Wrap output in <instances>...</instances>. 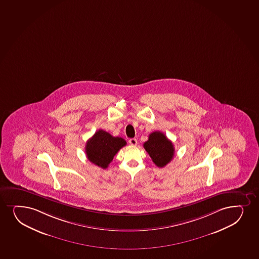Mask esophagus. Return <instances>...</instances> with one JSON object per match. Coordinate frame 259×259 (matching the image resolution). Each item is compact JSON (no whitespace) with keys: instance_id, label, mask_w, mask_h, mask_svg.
I'll list each match as a JSON object with an SVG mask.
<instances>
[{"instance_id":"obj_1","label":"esophagus","mask_w":259,"mask_h":259,"mask_svg":"<svg viewBox=\"0 0 259 259\" xmlns=\"http://www.w3.org/2000/svg\"><path fill=\"white\" fill-rule=\"evenodd\" d=\"M128 142H129V144L132 145V146H136V145H137V140H136V139H134H134H130Z\"/></svg>"}]
</instances>
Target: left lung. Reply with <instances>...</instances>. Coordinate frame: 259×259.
Returning <instances> with one entry per match:
<instances>
[{"label": "left lung", "mask_w": 259, "mask_h": 259, "mask_svg": "<svg viewBox=\"0 0 259 259\" xmlns=\"http://www.w3.org/2000/svg\"><path fill=\"white\" fill-rule=\"evenodd\" d=\"M144 148L158 167H164L174 158V146L163 133L155 131L150 134Z\"/></svg>", "instance_id": "1"}]
</instances>
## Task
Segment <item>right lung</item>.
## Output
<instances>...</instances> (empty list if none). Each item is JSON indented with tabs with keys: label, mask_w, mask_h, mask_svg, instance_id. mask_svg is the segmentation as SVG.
<instances>
[{
	"label": "right lung",
	"mask_w": 259,
	"mask_h": 259,
	"mask_svg": "<svg viewBox=\"0 0 259 259\" xmlns=\"http://www.w3.org/2000/svg\"><path fill=\"white\" fill-rule=\"evenodd\" d=\"M125 145L124 139L113 137L109 133L100 129L88 140L85 151L89 161L106 169L113 161L116 153Z\"/></svg>",
	"instance_id": "add662e5"
}]
</instances>
